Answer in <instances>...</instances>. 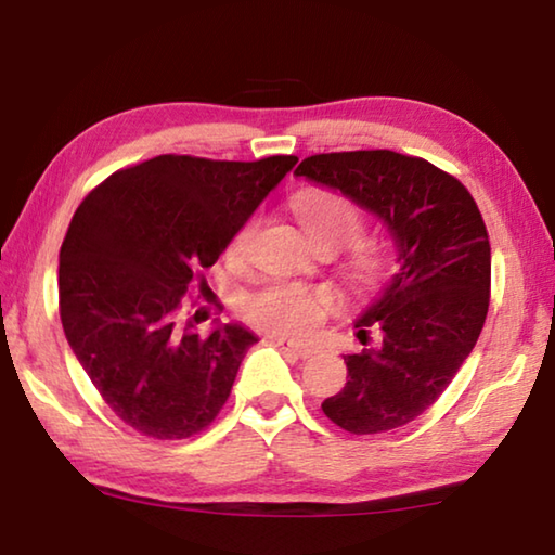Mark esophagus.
<instances>
[{
  "mask_svg": "<svg viewBox=\"0 0 555 555\" xmlns=\"http://www.w3.org/2000/svg\"><path fill=\"white\" fill-rule=\"evenodd\" d=\"M274 343L281 347V350L296 354V357H300V360H306V357H313V354L318 352L315 345L298 343V340H294V337H281V335H276Z\"/></svg>",
  "mask_w": 555,
  "mask_h": 555,
  "instance_id": "esophagus-1",
  "label": "esophagus"
}]
</instances>
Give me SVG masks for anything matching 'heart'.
Listing matches in <instances>:
<instances>
[{
    "label": "heart",
    "instance_id": "b5f03b06",
    "mask_svg": "<svg viewBox=\"0 0 555 555\" xmlns=\"http://www.w3.org/2000/svg\"><path fill=\"white\" fill-rule=\"evenodd\" d=\"M296 215L304 222V230L311 242L333 240L352 244L362 232V220L350 203L340 195L327 191H308L300 193L294 201ZM255 232V220H249L244 228L234 234L230 244L232 255H242L244 247ZM377 261L372 257L357 259V276L362 281H372L377 276ZM335 308V296L331 291H313L298 284H269L255 296L244 300V313L251 323H257L267 331L284 333V335H306L311 333L318 323Z\"/></svg>",
    "mask_w": 555,
    "mask_h": 555
}]
</instances>
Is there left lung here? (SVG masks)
Here are the masks:
<instances>
[{
	"instance_id": "obj_1",
	"label": "left lung",
	"mask_w": 555,
	"mask_h": 555,
	"mask_svg": "<svg viewBox=\"0 0 555 555\" xmlns=\"http://www.w3.org/2000/svg\"><path fill=\"white\" fill-rule=\"evenodd\" d=\"M298 178L343 193L389 230L397 271L357 318L379 343L343 354L347 384L323 413L357 436L421 416L463 367L490 308L492 251L467 188L424 158L387 149L308 156Z\"/></svg>"
}]
</instances>
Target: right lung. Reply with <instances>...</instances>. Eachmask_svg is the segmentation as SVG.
I'll use <instances>...</instances> for the list:
<instances>
[{
  "instance_id": "right-lung-1",
  "label": "right lung",
  "mask_w": 555,
  "mask_h": 555,
  "mask_svg": "<svg viewBox=\"0 0 555 555\" xmlns=\"http://www.w3.org/2000/svg\"><path fill=\"white\" fill-rule=\"evenodd\" d=\"M296 162L166 154L112 173L75 210L59 269L63 333L107 406L139 434L188 438L228 401L259 337L242 323L201 335L181 298Z\"/></svg>"
}]
</instances>
